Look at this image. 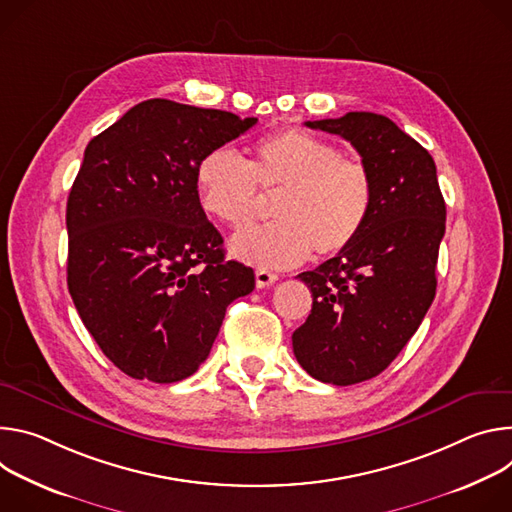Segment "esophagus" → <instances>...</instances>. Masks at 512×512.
Returning a JSON list of instances; mask_svg holds the SVG:
<instances>
[{"mask_svg":"<svg viewBox=\"0 0 512 512\" xmlns=\"http://www.w3.org/2000/svg\"><path fill=\"white\" fill-rule=\"evenodd\" d=\"M276 280H278V274H274L272 270L256 268V287H258V289H266V287L274 285Z\"/></svg>","mask_w":512,"mask_h":512,"instance_id":"esophagus-1","label":"esophagus"}]
</instances>
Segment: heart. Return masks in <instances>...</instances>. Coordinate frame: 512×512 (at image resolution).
Masks as SVG:
<instances>
[{
  "instance_id": "obj_1",
  "label": "heart",
  "mask_w": 512,
  "mask_h": 512,
  "mask_svg": "<svg viewBox=\"0 0 512 512\" xmlns=\"http://www.w3.org/2000/svg\"><path fill=\"white\" fill-rule=\"evenodd\" d=\"M258 189L278 193L274 223L234 236L232 254L260 268H293L315 250L346 252L364 232L374 205V181L364 162L309 132L289 128L260 138L246 162L232 148L207 152L195 170L201 209L232 230L258 213Z\"/></svg>"
}]
</instances>
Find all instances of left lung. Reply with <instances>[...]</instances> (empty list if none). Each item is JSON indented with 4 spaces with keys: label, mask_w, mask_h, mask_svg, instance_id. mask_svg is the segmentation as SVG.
I'll return each mask as SVG.
<instances>
[{
    "label": "left lung",
    "mask_w": 512,
    "mask_h": 512,
    "mask_svg": "<svg viewBox=\"0 0 512 512\" xmlns=\"http://www.w3.org/2000/svg\"><path fill=\"white\" fill-rule=\"evenodd\" d=\"M305 126L348 140L374 181L360 238L297 276L313 307L293 333L295 358L313 378L350 386L399 356L431 307L445 201L431 154L386 116L350 111Z\"/></svg>",
    "instance_id": "left-lung-1"
}]
</instances>
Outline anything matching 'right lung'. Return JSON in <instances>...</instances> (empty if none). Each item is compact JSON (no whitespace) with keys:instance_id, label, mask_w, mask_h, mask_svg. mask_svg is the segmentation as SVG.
<instances>
[{"instance_id":"obj_1","label":"right lung","mask_w":512,"mask_h":512,"mask_svg":"<svg viewBox=\"0 0 512 512\" xmlns=\"http://www.w3.org/2000/svg\"><path fill=\"white\" fill-rule=\"evenodd\" d=\"M258 120L148 99L95 136L67 201V285L124 374L179 382L207 360L254 270L225 260L195 191L201 158Z\"/></svg>"}]
</instances>
